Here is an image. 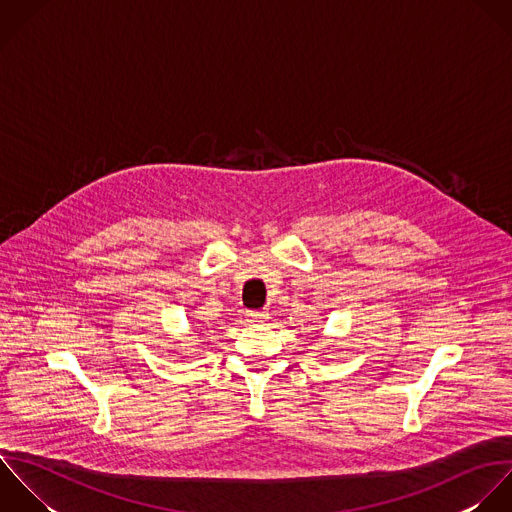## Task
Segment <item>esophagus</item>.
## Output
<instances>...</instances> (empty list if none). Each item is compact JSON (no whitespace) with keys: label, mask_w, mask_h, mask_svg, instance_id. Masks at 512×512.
I'll return each instance as SVG.
<instances>
[{"label":"esophagus","mask_w":512,"mask_h":512,"mask_svg":"<svg viewBox=\"0 0 512 512\" xmlns=\"http://www.w3.org/2000/svg\"><path fill=\"white\" fill-rule=\"evenodd\" d=\"M269 319V313L267 311H249L247 313V321L257 325V323H265Z\"/></svg>","instance_id":"esophagus-1"}]
</instances>
